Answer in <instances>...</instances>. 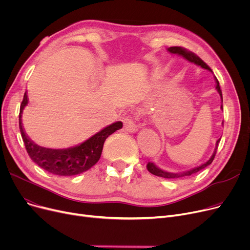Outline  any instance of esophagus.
I'll return each mask as SVG.
<instances>
[{
  "label": "esophagus",
  "instance_id": "1",
  "mask_svg": "<svg viewBox=\"0 0 250 250\" xmlns=\"http://www.w3.org/2000/svg\"><path fill=\"white\" fill-rule=\"evenodd\" d=\"M137 118L136 116H127L125 118L124 121V124H125V128L127 130V132L129 133H136L138 128H139V125L137 124Z\"/></svg>",
  "mask_w": 250,
  "mask_h": 250
}]
</instances>
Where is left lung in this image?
Here are the masks:
<instances>
[{
    "instance_id": "8db88e82",
    "label": "left lung",
    "mask_w": 250,
    "mask_h": 250,
    "mask_svg": "<svg viewBox=\"0 0 250 250\" xmlns=\"http://www.w3.org/2000/svg\"><path fill=\"white\" fill-rule=\"evenodd\" d=\"M167 50H168L169 52H171V54L178 55V56H180V57H182V58H185V59L188 60V62H192V63H195L196 65H200V67H202L203 69H206V70H208V71L213 73V71L211 70V68H209L208 65L201 58H199L198 56L194 55L193 52L188 51V50L186 49V48L180 47V46H171V47H168ZM216 89H217V91L219 92V94H220L221 99H222V102H223L222 91H221V88H220V85H219V81L217 80V78H216ZM221 108L223 109V105L221 106ZM220 140H221V138L218 139L217 142H216V148H215V150H214V152H213V154H212V156H211V158H209L207 162L203 163L202 165H200V166H198V167L191 168V169L187 170V171H183V172L173 173V172L165 171V170H162V169L159 168L158 166H156L154 163L149 162V163L147 164L148 171H149L150 173L156 175V176H160V177H164V178H170V179H172V178H180V177H183V176H188V175H191V174H193V173L199 172L200 170L206 168L207 166H208L209 164H211V163L213 162V160H214V158H215V155H216V153H217V149H218V145H219V143H220Z\"/></svg>"
}]
</instances>
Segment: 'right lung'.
<instances>
[{
  "instance_id": "obj_1",
  "label": "right lung",
  "mask_w": 250,
  "mask_h": 250,
  "mask_svg": "<svg viewBox=\"0 0 250 250\" xmlns=\"http://www.w3.org/2000/svg\"><path fill=\"white\" fill-rule=\"evenodd\" d=\"M27 103L28 99L25 93L20 105L19 128L26 151L34 163L46 170L47 172L56 175L71 176L87 171L98 162L105 140L115 130L123 127L122 122L113 123L80 145L68 149H48L41 147L31 141L28 136H26L22 126V112Z\"/></svg>"
}]
</instances>
